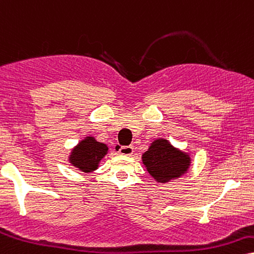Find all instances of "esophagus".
Segmentation results:
<instances>
[{
    "label": "esophagus",
    "instance_id": "1",
    "mask_svg": "<svg viewBox=\"0 0 254 254\" xmlns=\"http://www.w3.org/2000/svg\"><path fill=\"white\" fill-rule=\"evenodd\" d=\"M134 152L133 146H121L119 147V153L124 155H132Z\"/></svg>",
    "mask_w": 254,
    "mask_h": 254
}]
</instances>
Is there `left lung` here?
Instances as JSON below:
<instances>
[{
	"mask_svg": "<svg viewBox=\"0 0 254 254\" xmlns=\"http://www.w3.org/2000/svg\"><path fill=\"white\" fill-rule=\"evenodd\" d=\"M148 173L159 183H165L184 174L190 167V156L174 148L167 140H155L142 155Z\"/></svg>",
	"mask_w": 254,
	"mask_h": 254,
	"instance_id": "1",
	"label": "left lung"
}]
</instances>
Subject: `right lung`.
I'll list each match as a JSON object with an SVG mask.
<instances>
[{
    "label": "right lung",
    "instance_id": "obj_1",
    "mask_svg": "<svg viewBox=\"0 0 254 254\" xmlns=\"http://www.w3.org/2000/svg\"><path fill=\"white\" fill-rule=\"evenodd\" d=\"M108 151V147L102 142H98L92 136L86 137L73 149L70 162L82 172H92L98 168L101 160Z\"/></svg>",
    "mask_w": 254,
    "mask_h": 254
}]
</instances>
